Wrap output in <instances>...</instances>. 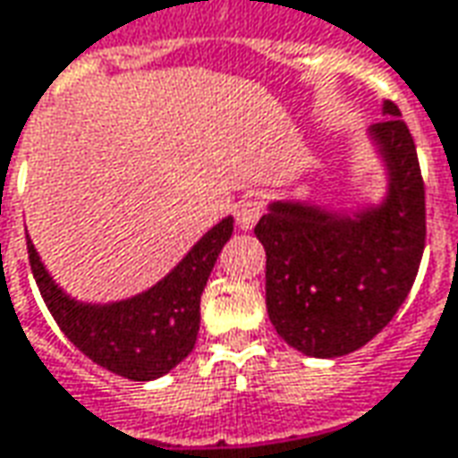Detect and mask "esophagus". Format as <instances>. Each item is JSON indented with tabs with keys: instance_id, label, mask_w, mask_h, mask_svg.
<instances>
[{
	"instance_id": "34e87169",
	"label": "esophagus",
	"mask_w": 458,
	"mask_h": 458,
	"mask_svg": "<svg viewBox=\"0 0 458 458\" xmlns=\"http://www.w3.org/2000/svg\"><path fill=\"white\" fill-rule=\"evenodd\" d=\"M260 216H263V203L258 198H245L235 208V223L241 230H253Z\"/></svg>"
}]
</instances>
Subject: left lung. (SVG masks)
<instances>
[{"label":"left lung","mask_w":458,"mask_h":458,"mask_svg":"<svg viewBox=\"0 0 458 458\" xmlns=\"http://www.w3.org/2000/svg\"><path fill=\"white\" fill-rule=\"evenodd\" d=\"M369 140L386 173L378 203L328 208L273 200L255 235L266 248L268 318L288 346L338 359L366 346L411 291L426 241L424 180L399 107Z\"/></svg>","instance_id":"8db88e82"}]
</instances>
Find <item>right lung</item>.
Listing matches in <instances>:
<instances>
[{"mask_svg": "<svg viewBox=\"0 0 458 458\" xmlns=\"http://www.w3.org/2000/svg\"><path fill=\"white\" fill-rule=\"evenodd\" d=\"M230 235L233 216L208 230L163 281L112 303H82L67 295L49 276L32 241H27V250L34 281L62 334L102 369L130 381H155L195 348L200 295Z\"/></svg>", "mask_w": 458, "mask_h": 458, "instance_id": "1", "label": "right lung"}]
</instances>
